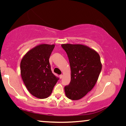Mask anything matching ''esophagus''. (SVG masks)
Listing matches in <instances>:
<instances>
[{
  "mask_svg": "<svg viewBox=\"0 0 126 126\" xmlns=\"http://www.w3.org/2000/svg\"><path fill=\"white\" fill-rule=\"evenodd\" d=\"M62 78H63V75H62V74H61V75H59V78L62 79Z\"/></svg>",
  "mask_w": 126,
  "mask_h": 126,
  "instance_id": "34e87169",
  "label": "esophagus"
}]
</instances>
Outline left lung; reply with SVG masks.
<instances>
[{
	"mask_svg": "<svg viewBox=\"0 0 126 126\" xmlns=\"http://www.w3.org/2000/svg\"><path fill=\"white\" fill-rule=\"evenodd\" d=\"M67 53L71 71V80L64 87L66 96L78 100L84 97L95 86L102 69L98 53L82 44H63Z\"/></svg>",
	"mask_w": 126,
	"mask_h": 126,
	"instance_id": "1",
	"label": "left lung"
}]
</instances>
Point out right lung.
Instances as JSON below:
<instances>
[{
  "label": "right lung",
  "instance_id": "add662e5",
  "mask_svg": "<svg viewBox=\"0 0 126 126\" xmlns=\"http://www.w3.org/2000/svg\"><path fill=\"white\" fill-rule=\"evenodd\" d=\"M54 47V44H40L28 51L21 61L23 82L30 93L38 98L49 96L59 79L52 73L49 62Z\"/></svg>",
  "mask_w": 126,
  "mask_h": 126
}]
</instances>
